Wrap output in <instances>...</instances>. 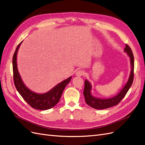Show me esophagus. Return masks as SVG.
Listing matches in <instances>:
<instances>
[{
  "mask_svg": "<svg viewBox=\"0 0 145 145\" xmlns=\"http://www.w3.org/2000/svg\"><path fill=\"white\" fill-rule=\"evenodd\" d=\"M84 74V72H82V71H78L76 73H75V75L77 76H81Z\"/></svg>",
  "mask_w": 145,
  "mask_h": 145,
  "instance_id": "esophagus-1",
  "label": "esophagus"
}]
</instances>
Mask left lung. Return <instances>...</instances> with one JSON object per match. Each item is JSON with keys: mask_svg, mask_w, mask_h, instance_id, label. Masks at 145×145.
Listing matches in <instances>:
<instances>
[{"mask_svg": "<svg viewBox=\"0 0 145 145\" xmlns=\"http://www.w3.org/2000/svg\"><path fill=\"white\" fill-rule=\"evenodd\" d=\"M124 52L127 54L130 58L131 69L129 76L127 82L125 84L122 89L118 93V95L114 97L108 98V99H102V98L93 96L91 95V84L87 79L85 80V86L83 94L84 96L87 104L92 108L97 110H103L118 105L125 97L129 88L131 86L134 79V56L131 49L127 44L125 45Z\"/></svg>", "mask_w": 145, "mask_h": 145, "instance_id": "1", "label": "left lung"}]
</instances>
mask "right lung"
Wrapping results in <instances>:
<instances>
[{
    "label": "right lung",
    "instance_id": "add662e5",
    "mask_svg": "<svg viewBox=\"0 0 145 145\" xmlns=\"http://www.w3.org/2000/svg\"><path fill=\"white\" fill-rule=\"evenodd\" d=\"M22 43V42L17 46L12 58L14 82L16 89L24 100L33 108L40 110H46L52 108L58 104L64 88L71 81L72 76H70L59 82L46 93H37L31 90L25 86L22 81L17 68V52Z\"/></svg>",
    "mask_w": 145,
    "mask_h": 145
}]
</instances>
